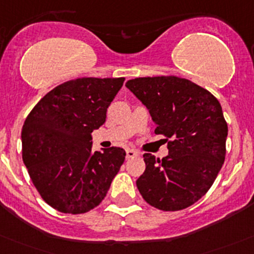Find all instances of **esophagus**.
<instances>
[{
    "label": "esophagus",
    "mask_w": 254,
    "mask_h": 254,
    "mask_svg": "<svg viewBox=\"0 0 254 254\" xmlns=\"http://www.w3.org/2000/svg\"><path fill=\"white\" fill-rule=\"evenodd\" d=\"M136 156H138V152L134 151V149H127L126 151V157L127 158H134Z\"/></svg>",
    "instance_id": "34e87169"
}]
</instances>
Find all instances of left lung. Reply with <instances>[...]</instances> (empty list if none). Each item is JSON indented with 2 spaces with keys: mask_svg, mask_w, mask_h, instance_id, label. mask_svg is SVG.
I'll list each match as a JSON object with an SVG mask.
<instances>
[{
  "mask_svg": "<svg viewBox=\"0 0 254 254\" xmlns=\"http://www.w3.org/2000/svg\"><path fill=\"white\" fill-rule=\"evenodd\" d=\"M126 86L148 108L154 133L166 137L170 151L162 159L143 154L139 193L161 211L192 206L208 192L226 158L228 127L221 103L206 88L177 76L138 77Z\"/></svg>",
  "mask_w": 254,
  "mask_h": 254,
  "instance_id": "obj_1",
  "label": "left lung"
}]
</instances>
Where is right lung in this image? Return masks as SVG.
<instances>
[{"instance_id":"obj_1","label":"right lung","mask_w":254,"mask_h":254,"mask_svg":"<svg viewBox=\"0 0 254 254\" xmlns=\"http://www.w3.org/2000/svg\"><path fill=\"white\" fill-rule=\"evenodd\" d=\"M125 77H81L64 82L38 101L23 123L22 158L43 201L62 213L97 207L126 157L125 149L92 151V132Z\"/></svg>"}]
</instances>
